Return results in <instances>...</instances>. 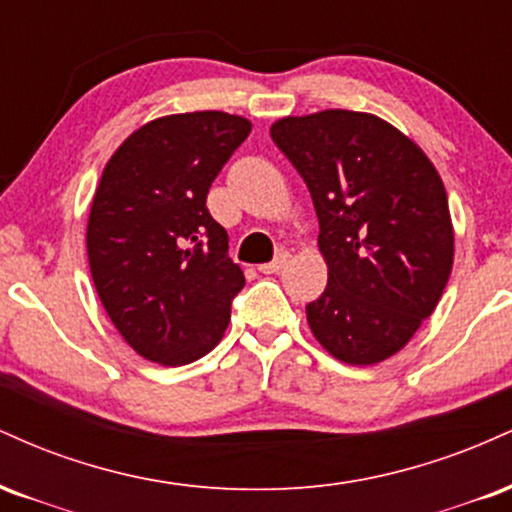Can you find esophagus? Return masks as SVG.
I'll use <instances>...</instances> for the list:
<instances>
[{"instance_id":"esophagus-1","label":"esophagus","mask_w":512,"mask_h":512,"mask_svg":"<svg viewBox=\"0 0 512 512\" xmlns=\"http://www.w3.org/2000/svg\"><path fill=\"white\" fill-rule=\"evenodd\" d=\"M287 261H290V254H285V251H282V254L275 258V261H270V263H263V266H258V270H261L263 275H273V273H280L282 268L287 266Z\"/></svg>"}]
</instances>
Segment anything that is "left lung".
I'll use <instances>...</instances> for the list:
<instances>
[{
	"instance_id": "1",
	"label": "left lung",
	"mask_w": 512,
	"mask_h": 512,
	"mask_svg": "<svg viewBox=\"0 0 512 512\" xmlns=\"http://www.w3.org/2000/svg\"><path fill=\"white\" fill-rule=\"evenodd\" d=\"M270 136L318 215L328 285L306 304L311 333L352 366L398 354L434 314L453 270L446 186L410 136L369 112L282 117Z\"/></svg>"
}]
</instances>
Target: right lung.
<instances>
[{
  "instance_id": "right-lung-1",
  "label": "right lung",
  "mask_w": 512,
  "mask_h": 512,
  "mask_svg": "<svg viewBox=\"0 0 512 512\" xmlns=\"http://www.w3.org/2000/svg\"><path fill=\"white\" fill-rule=\"evenodd\" d=\"M249 131L239 114H167L126 136L102 170L90 275L114 328L148 362L191 364L225 335L244 273L206 196Z\"/></svg>"
}]
</instances>
